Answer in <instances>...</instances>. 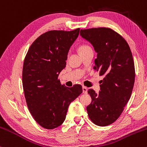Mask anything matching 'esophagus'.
I'll return each mask as SVG.
<instances>
[{"label":"esophagus","instance_id":"obj_1","mask_svg":"<svg viewBox=\"0 0 147 147\" xmlns=\"http://www.w3.org/2000/svg\"><path fill=\"white\" fill-rule=\"evenodd\" d=\"M82 90H83V92L84 94H87L88 93V88L86 87L83 86V87H82Z\"/></svg>","mask_w":147,"mask_h":147}]
</instances>
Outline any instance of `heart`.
I'll use <instances>...</instances> for the list:
<instances>
[{"label":"heart","mask_w":147,"mask_h":147,"mask_svg":"<svg viewBox=\"0 0 147 147\" xmlns=\"http://www.w3.org/2000/svg\"><path fill=\"white\" fill-rule=\"evenodd\" d=\"M88 48H90V47H89V46H88V45H82V46H80V47H79V52H83V51H84V50H87V49H88Z\"/></svg>","instance_id":"obj_1"}]
</instances>
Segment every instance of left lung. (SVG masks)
<instances>
[{"label":"left lung","instance_id":"8db88e82","mask_svg":"<svg viewBox=\"0 0 147 147\" xmlns=\"http://www.w3.org/2000/svg\"><path fill=\"white\" fill-rule=\"evenodd\" d=\"M82 38L97 52L94 70L104 75L97 93L88 90L92 102L87 106L88 117L99 126L113 123L131 97L135 82L134 61L127 42L110 28L81 30Z\"/></svg>","mask_w":147,"mask_h":147}]
</instances>
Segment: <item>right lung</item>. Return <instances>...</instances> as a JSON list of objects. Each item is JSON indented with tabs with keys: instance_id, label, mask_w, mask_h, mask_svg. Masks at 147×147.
<instances>
[{
	"instance_id": "right-lung-1",
	"label": "right lung",
	"mask_w": 147,
	"mask_h": 147,
	"mask_svg": "<svg viewBox=\"0 0 147 147\" xmlns=\"http://www.w3.org/2000/svg\"><path fill=\"white\" fill-rule=\"evenodd\" d=\"M79 33V28L47 32L33 42L25 56L22 76L25 100L34 119L45 129L61 125L70 103L83 91L79 84L68 88L58 79Z\"/></svg>"
}]
</instances>
